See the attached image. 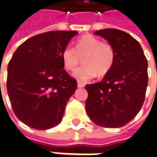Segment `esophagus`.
Segmentation results:
<instances>
[{
	"mask_svg": "<svg viewBox=\"0 0 157 157\" xmlns=\"http://www.w3.org/2000/svg\"><path fill=\"white\" fill-rule=\"evenodd\" d=\"M77 87H85V84L83 82H77Z\"/></svg>",
	"mask_w": 157,
	"mask_h": 157,
	"instance_id": "esophagus-1",
	"label": "esophagus"
}]
</instances>
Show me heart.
<instances>
[{"label": "heart", "mask_w": 157, "mask_h": 157, "mask_svg": "<svg viewBox=\"0 0 157 157\" xmlns=\"http://www.w3.org/2000/svg\"><path fill=\"white\" fill-rule=\"evenodd\" d=\"M83 58L84 65L75 71L78 80L88 81L97 73L104 75L112 69L115 59L113 47L109 43L102 42L96 37L87 34L79 38L75 48L67 45L62 52V59L66 70L74 71Z\"/></svg>", "instance_id": "obj_1"}]
</instances>
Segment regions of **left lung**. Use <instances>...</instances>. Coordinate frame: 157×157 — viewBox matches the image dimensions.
<instances>
[{"label":"left lung","instance_id":"1","mask_svg":"<svg viewBox=\"0 0 157 157\" xmlns=\"http://www.w3.org/2000/svg\"><path fill=\"white\" fill-rule=\"evenodd\" d=\"M113 47V65L100 82L86 85V111L94 123L119 128L129 123L142 108L148 86V62L140 44L118 29L96 31Z\"/></svg>","mask_w":157,"mask_h":157}]
</instances>
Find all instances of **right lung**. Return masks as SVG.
<instances>
[{
	"instance_id": "1",
	"label": "right lung",
	"mask_w": 157,
	"mask_h": 157,
	"mask_svg": "<svg viewBox=\"0 0 157 157\" xmlns=\"http://www.w3.org/2000/svg\"><path fill=\"white\" fill-rule=\"evenodd\" d=\"M75 31H52L22 43L7 66V89L21 122L37 130L60 123L77 82L63 70L62 52Z\"/></svg>"
}]
</instances>
